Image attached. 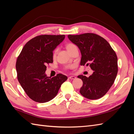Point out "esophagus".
Returning <instances> with one entry per match:
<instances>
[{
  "instance_id": "1",
  "label": "esophagus",
  "mask_w": 134,
  "mask_h": 134,
  "mask_svg": "<svg viewBox=\"0 0 134 134\" xmlns=\"http://www.w3.org/2000/svg\"><path fill=\"white\" fill-rule=\"evenodd\" d=\"M70 79H76V77L75 76H70L69 77H68Z\"/></svg>"
}]
</instances>
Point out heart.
Returning <instances> with one entry per match:
<instances>
[{"instance_id":"obj_1","label":"heart","mask_w":134,"mask_h":134,"mask_svg":"<svg viewBox=\"0 0 134 134\" xmlns=\"http://www.w3.org/2000/svg\"><path fill=\"white\" fill-rule=\"evenodd\" d=\"M66 48H67V49L68 50V51L70 53L72 51V49L74 48H75V47H76V46L74 44H73V43H68V44H67V45H66ZM57 51H58V49L57 48H56L55 50L53 51V54H52V56H53V57H55V56H56V55H57ZM70 66H66V68H69Z\"/></svg>"}]
</instances>
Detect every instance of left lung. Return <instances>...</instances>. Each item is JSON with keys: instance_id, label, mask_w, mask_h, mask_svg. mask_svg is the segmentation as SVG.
I'll return each mask as SVG.
<instances>
[{"instance_id": "obj_1", "label": "left lung", "mask_w": 134, "mask_h": 134, "mask_svg": "<svg viewBox=\"0 0 134 134\" xmlns=\"http://www.w3.org/2000/svg\"><path fill=\"white\" fill-rule=\"evenodd\" d=\"M68 38L79 48L80 65L90 66L94 72L89 77L79 75L83 81L80 94L89 99L102 98L114 83L118 73V58L106 40L97 34L85 33L68 35Z\"/></svg>"}]
</instances>
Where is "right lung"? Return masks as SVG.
Masks as SVG:
<instances>
[{"instance_id":"obj_1","label":"right lung","mask_w":134,"mask_h":134,"mask_svg":"<svg viewBox=\"0 0 134 134\" xmlns=\"http://www.w3.org/2000/svg\"><path fill=\"white\" fill-rule=\"evenodd\" d=\"M65 38L64 35H42L28 42L18 56L16 69L18 81L30 99L46 103L57 96L67 77L58 74L47 76L46 65L53 63V51Z\"/></svg>"}]
</instances>
